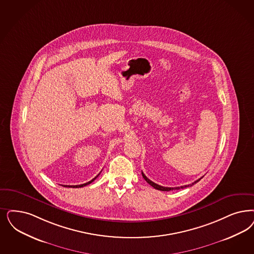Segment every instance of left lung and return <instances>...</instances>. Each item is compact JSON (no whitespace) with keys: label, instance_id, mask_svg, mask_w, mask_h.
<instances>
[{"label":"left lung","instance_id":"8db88e82","mask_svg":"<svg viewBox=\"0 0 254 254\" xmlns=\"http://www.w3.org/2000/svg\"><path fill=\"white\" fill-rule=\"evenodd\" d=\"M141 175H142V177L144 178V180L148 183L149 185H151L154 189H156V190H162V191H170V190H180V189H185V188H188V187H191L194 184H196L197 182H199L200 180L201 179H198V180H196L195 182H193L192 184L190 185H186V186H182V187H176V188H166V187H162V186H159V185L156 184V183H154V182H152L150 179H148L145 175L143 174V173H141Z\"/></svg>","mask_w":254,"mask_h":254}]
</instances>
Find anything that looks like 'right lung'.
<instances>
[{"label": "right lung", "instance_id": "1", "mask_svg": "<svg viewBox=\"0 0 254 254\" xmlns=\"http://www.w3.org/2000/svg\"><path fill=\"white\" fill-rule=\"evenodd\" d=\"M98 175H96V177H95L94 179H92L91 181H89L87 183H84V184L77 185V186H67V185H65V186H64V187H65V188H82V187H84V186H87V185L91 184V183L96 179V177H97Z\"/></svg>", "mask_w": 254, "mask_h": 254}]
</instances>
